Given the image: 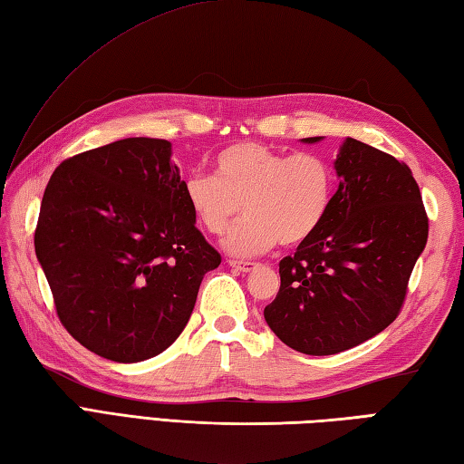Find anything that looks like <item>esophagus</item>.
Masks as SVG:
<instances>
[{"label": "esophagus", "instance_id": "34e87169", "mask_svg": "<svg viewBox=\"0 0 464 464\" xmlns=\"http://www.w3.org/2000/svg\"><path fill=\"white\" fill-rule=\"evenodd\" d=\"M231 267L235 271H241V273H251L257 267V263H251V261H229Z\"/></svg>", "mask_w": 464, "mask_h": 464}]
</instances>
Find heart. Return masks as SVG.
<instances>
[{"label":"heart","mask_w":464,"mask_h":464,"mask_svg":"<svg viewBox=\"0 0 464 464\" xmlns=\"http://www.w3.org/2000/svg\"><path fill=\"white\" fill-rule=\"evenodd\" d=\"M334 195V169L319 153L287 155L257 141L231 145L215 157V177L195 173L183 185L185 203L207 233L223 235L235 257L299 245L321 229Z\"/></svg>","instance_id":"1"}]
</instances>
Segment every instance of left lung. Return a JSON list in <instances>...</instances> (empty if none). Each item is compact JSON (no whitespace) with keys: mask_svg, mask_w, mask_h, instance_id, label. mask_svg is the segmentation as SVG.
Returning a JSON list of instances; mask_svg holds the SVG:
<instances>
[{"mask_svg":"<svg viewBox=\"0 0 464 464\" xmlns=\"http://www.w3.org/2000/svg\"><path fill=\"white\" fill-rule=\"evenodd\" d=\"M334 171L339 189L321 229L281 259L279 293L263 311L287 347L314 357L357 347L397 319L429 237L407 163L347 137Z\"/></svg>","mask_w":464,"mask_h":464,"instance_id":"1","label":"left lung"}]
</instances>
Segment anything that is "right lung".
<instances>
[{
    "label": "right lung",
    "mask_w": 464,
    "mask_h": 464,
    "mask_svg": "<svg viewBox=\"0 0 464 464\" xmlns=\"http://www.w3.org/2000/svg\"><path fill=\"white\" fill-rule=\"evenodd\" d=\"M171 143L127 137L65 160L49 179L35 255L57 317L115 362L163 353L189 321L221 255L205 241Z\"/></svg>",
    "instance_id": "add662e5"
}]
</instances>
